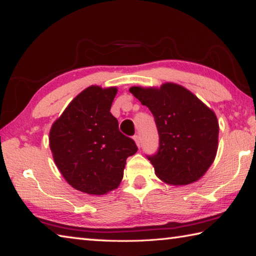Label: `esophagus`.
Listing matches in <instances>:
<instances>
[{
    "mask_svg": "<svg viewBox=\"0 0 256 256\" xmlns=\"http://www.w3.org/2000/svg\"><path fill=\"white\" fill-rule=\"evenodd\" d=\"M134 142H136L137 147H140V137H139L138 134H136V136H134Z\"/></svg>",
    "mask_w": 256,
    "mask_h": 256,
    "instance_id": "1",
    "label": "esophagus"
}]
</instances>
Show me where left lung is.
<instances>
[{
	"instance_id": "8db88e82",
	"label": "left lung",
	"mask_w": 256,
	"mask_h": 256,
	"mask_svg": "<svg viewBox=\"0 0 256 256\" xmlns=\"http://www.w3.org/2000/svg\"><path fill=\"white\" fill-rule=\"evenodd\" d=\"M155 117L159 149L148 157L156 176L172 186L195 182L214 162L218 148L215 112L185 86H134L129 89Z\"/></svg>"
}]
</instances>
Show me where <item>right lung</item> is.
Masks as SVG:
<instances>
[{
    "instance_id": "right-lung-1",
    "label": "right lung",
    "mask_w": 256,
    "mask_h": 256,
    "mask_svg": "<svg viewBox=\"0 0 256 256\" xmlns=\"http://www.w3.org/2000/svg\"><path fill=\"white\" fill-rule=\"evenodd\" d=\"M117 86H90L52 124L49 144L58 170L74 190L102 196L117 190L136 144L110 112Z\"/></svg>"
}]
</instances>
